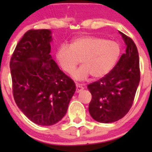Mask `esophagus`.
<instances>
[{"label": "esophagus", "instance_id": "obj_1", "mask_svg": "<svg viewBox=\"0 0 152 152\" xmlns=\"http://www.w3.org/2000/svg\"><path fill=\"white\" fill-rule=\"evenodd\" d=\"M83 90H84V87H82V85H79V84L76 85V92H77V93H80V92L82 91Z\"/></svg>", "mask_w": 152, "mask_h": 152}]
</instances>
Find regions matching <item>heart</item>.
Wrapping results in <instances>:
<instances>
[{"label":"heart","instance_id":"heart-1","mask_svg":"<svg viewBox=\"0 0 152 152\" xmlns=\"http://www.w3.org/2000/svg\"><path fill=\"white\" fill-rule=\"evenodd\" d=\"M121 54L120 45L116 42L95 36H84L75 39L69 45L57 49L56 58L61 68L72 73L80 62L83 65L72 74L74 79L86 80L90 75L102 78L110 73Z\"/></svg>","mask_w":152,"mask_h":152}]
</instances>
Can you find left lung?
I'll return each instance as SVG.
<instances>
[{
    "mask_svg": "<svg viewBox=\"0 0 152 152\" xmlns=\"http://www.w3.org/2000/svg\"><path fill=\"white\" fill-rule=\"evenodd\" d=\"M126 48L114 68L97 82L87 85L92 95L89 113L100 123L122 118L132 106L140 79L139 55L132 39L122 32Z\"/></svg>",
    "mask_w": 152,
    "mask_h": 152,
    "instance_id": "1",
    "label": "left lung"
}]
</instances>
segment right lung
<instances>
[{
	"label": "right lung",
	"instance_id": "1",
	"mask_svg": "<svg viewBox=\"0 0 152 152\" xmlns=\"http://www.w3.org/2000/svg\"><path fill=\"white\" fill-rule=\"evenodd\" d=\"M49 29H31L10 61L14 99L29 120L41 126L59 122L66 114L76 85L50 56Z\"/></svg>",
	"mask_w": 152,
	"mask_h": 152
}]
</instances>
